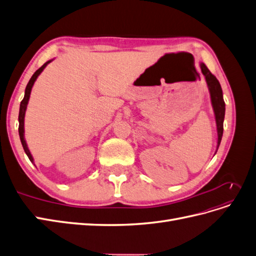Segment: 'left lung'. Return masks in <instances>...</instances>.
Listing matches in <instances>:
<instances>
[{
  "mask_svg": "<svg viewBox=\"0 0 256 256\" xmlns=\"http://www.w3.org/2000/svg\"><path fill=\"white\" fill-rule=\"evenodd\" d=\"M200 72H202V74L205 76V81L209 90V95H210V102L214 110L216 126V150H218L219 145L221 143L222 134H223V122H224V115H226V104H224L222 88L219 81L216 80V76L210 72H209V69L206 67L204 63H202V62L200 63Z\"/></svg>",
  "mask_w": 256,
  "mask_h": 256,
  "instance_id": "left-lung-1",
  "label": "left lung"
}]
</instances>
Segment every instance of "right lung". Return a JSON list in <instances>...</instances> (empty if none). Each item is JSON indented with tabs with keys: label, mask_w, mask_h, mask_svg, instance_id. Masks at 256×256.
Returning <instances> with one entry per match:
<instances>
[{
	"label": "right lung",
	"mask_w": 256,
	"mask_h": 256,
	"mask_svg": "<svg viewBox=\"0 0 256 256\" xmlns=\"http://www.w3.org/2000/svg\"><path fill=\"white\" fill-rule=\"evenodd\" d=\"M54 58L52 60H49L48 62H46V63L38 69V70H36L34 72V74L32 76V78L30 79L26 88V92H24V98H23V100L20 104V110H19V118H18V120H19V136H20V141H21V144L23 146V150H24L26 156L28 157L30 161L32 162V164H34V158L32 156V154H30L28 147V144H26V138H24V118H26V108H28V100H30V92H32V88H33V85L35 83V81L37 80L38 76H40L44 69L47 67V65L49 63H51V62L53 60Z\"/></svg>",
	"instance_id": "add662e5"
}]
</instances>
